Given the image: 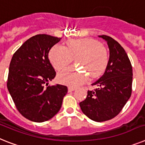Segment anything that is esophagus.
<instances>
[{
	"instance_id": "obj_1",
	"label": "esophagus",
	"mask_w": 145,
	"mask_h": 145,
	"mask_svg": "<svg viewBox=\"0 0 145 145\" xmlns=\"http://www.w3.org/2000/svg\"><path fill=\"white\" fill-rule=\"evenodd\" d=\"M76 89V88H74V87H69V92H71V91H74V90Z\"/></svg>"
}]
</instances>
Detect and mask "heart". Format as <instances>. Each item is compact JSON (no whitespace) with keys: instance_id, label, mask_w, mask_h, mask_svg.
Returning a JSON list of instances; mask_svg holds the SVG:
<instances>
[{"instance_id":"heart-1","label":"heart","mask_w":145,"mask_h":145,"mask_svg":"<svg viewBox=\"0 0 145 145\" xmlns=\"http://www.w3.org/2000/svg\"><path fill=\"white\" fill-rule=\"evenodd\" d=\"M48 57L57 71L65 69L76 57V64L82 67L93 78L100 76L108 63L106 48L99 41L91 38L69 40L67 41V47L56 45L51 49ZM87 79L86 72L75 68H69L58 75L59 82L70 86L82 85Z\"/></svg>"}]
</instances>
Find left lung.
<instances>
[{
	"instance_id": "8db88e82",
	"label": "left lung",
	"mask_w": 145,
	"mask_h": 145,
	"mask_svg": "<svg viewBox=\"0 0 145 145\" xmlns=\"http://www.w3.org/2000/svg\"><path fill=\"white\" fill-rule=\"evenodd\" d=\"M107 41L110 57L104 74L88 91L86 99L80 103L82 113L95 121L110 120L120 114L131 96L133 69L127 53L112 37L100 35Z\"/></svg>"
}]
</instances>
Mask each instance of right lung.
Returning <instances> with one entry per match:
<instances>
[{"label": "right lung", "mask_w": 145, "mask_h": 145, "mask_svg": "<svg viewBox=\"0 0 145 145\" xmlns=\"http://www.w3.org/2000/svg\"><path fill=\"white\" fill-rule=\"evenodd\" d=\"M61 38L37 35L25 41L13 54L8 69L7 88L17 110L35 122H43L57 114L65 86H48L56 72L48 59V52Z\"/></svg>", "instance_id": "add662e5"}]
</instances>
